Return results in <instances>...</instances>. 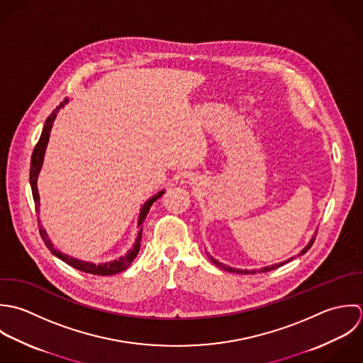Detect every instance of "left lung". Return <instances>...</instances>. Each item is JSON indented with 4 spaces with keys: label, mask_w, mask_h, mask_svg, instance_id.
Wrapping results in <instances>:
<instances>
[{
    "label": "left lung",
    "mask_w": 363,
    "mask_h": 363,
    "mask_svg": "<svg viewBox=\"0 0 363 363\" xmlns=\"http://www.w3.org/2000/svg\"><path fill=\"white\" fill-rule=\"evenodd\" d=\"M315 235H317V230H315V233H314V235L311 237V240L307 242V245L297 254V255H294V257H291L289 259H286V261H282V262H278V264H274V265H268V267H264V268H261V269H252V271H248V269H237V268H231V267H227V265H224V264H221V262H218L216 258H213L212 255H209L208 254V257L211 258V261L218 267V268H221V269H224V271H228V272H234V274H244V275H247V274H255V272H268V271H274V269H277V268H279V267H282V265H285V264H288L289 261L291 259H294L296 257H300V255H303V254H306L308 250H310V247L313 245V242H314V240H315Z\"/></svg>",
    "instance_id": "1"
}]
</instances>
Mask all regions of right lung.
Instances as JSON below:
<instances>
[{
	"label": "right lung",
	"instance_id": "1",
	"mask_svg": "<svg viewBox=\"0 0 363 363\" xmlns=\"http://www.w3.org/2000/svg\"><path fill=\"white\" fill-rule=\"evenodd\" d=\"M66 104H69V99L63 101V102L49 115V118H48L46 122H45V126H43L40 139H39L38 145H35V150H33V154H32V160H30V172H29V182H30L32 195H33V201H35V206H36V212H38V213H39V206H40V198H39V192H38V177H39V172H40L42 165H43L45 152H46L48 143H49V138H50V132H52L55 119H56L59 111H60L62 108H65ZM164 192H165V191L157 192L154 196H151L150 199H147L145 202V205L142 206L140 215H139V220H138V227H140V230H139V233H138V237H136V241H135L133 247H132L125 255L119 257L118 259L109 261V262L94 264V262H88V261H82V259L74 258V257H70V255H67V254H63L62 251H57V248H55L53 242L50 241V238H49L46 230H45L43 225L40 224V220H39V231H40V235H42V238H43L46 247L50 250V252H52L53 255H56L59 259H62V261H65L66 264H69L70 267H73V268L78 269V271L86 272V274H92V275H101V277L115 275V274H119V272H122L123 269H126V268L133 262V259L138 257L139 250H140L142 231H143L142 223L145 221V216H147V213H148L151 205H152Z\"/></svg>",
	"mask_w": 363,
	"mask_h": 363
}]
</instances>
